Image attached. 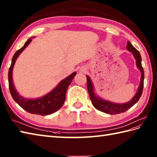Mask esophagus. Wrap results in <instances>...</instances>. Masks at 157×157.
I'll list each match as a JSON object with an SVG mask.
<instances>
[{
	"mask_svg": "<svg viewBox=\"0 0 157 157\" xmlns=\"http://www.w3.org/2000/svg\"><path fill=\"white\" fill-rule=\"evenodd\" d=\"M84 71H85L84 70H81V72H84Z\"/></svg>",
	"mask_w": 157,
	"mask_h": 157,
	"instance_id": "esophagus-1",
	"label": "esophagus"
}]
</instances>
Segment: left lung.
Instances as JSON below:
<instances>
[{"mask_svg":"<svg viewBox=\"0 0 157 157\" xmlns=\"http://www.w3.org/2000/svg\"><path fill=\"white\" fill-rule=\"evenodd\" d=\"M127 49L133 53V57H135L136 62L137 68L141 72V81H140L138 89H137L136 95H134V97L130 101L126 102L124 104H115L113 103V102L103 100L102 98L97 96L94 92V85H93V83L90 78H89V76H87V90L89 92V97H90L91 101L92 102V104L94 105V106L96 109L100 111L104 112L105 113L110 114H117L121 113H124V112L127 111L131 107H132L136 103H137L142 94L144 87V69L142 66L141 56H140V53L138 51L129 41L127 43Z\"/></svg>","mask_w":157,"mask_h":157,"instance_id":"left-lung-1","label":"left lung"}]
</instances>
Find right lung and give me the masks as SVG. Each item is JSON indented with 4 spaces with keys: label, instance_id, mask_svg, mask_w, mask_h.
<instances>
[{
    "label": "right lung",
    "instance_id": "1",
    "mask_svg": "<svg viewBox=\"0 0 157 157\" xmlns=\"http://www.w3.org/2000/svg\"><path fill=\"white\" fill-rule=\"evenodd\" d=\"M31 41L32 38H30L25 43L24 47H21L20 49L17 50L13 57L11 64L8 73L9 91H10L13 99L15 101V102H17L23 109L27 111L28 113L45 116V115H49L55 113L62 108L66 100L67 89H68V86L70 85V82H72V79L76 75V72H75L72 73L68 77L62 80L56 87L44 96L36 99H26L22 97L15 90L14 87L12 78L13 69L15 61L18 56L25 49V47L31 43Z\"/></svg>",
    "mask_w": 157,
    "mask_h": 157
}]
</instances>
